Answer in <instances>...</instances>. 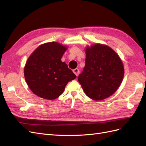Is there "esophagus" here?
<instances>
[{"label":"esophagus","instance_id":"obj_1","mask_svg":"<svg viewBox=\"0 0 146 146\" xmlns=\"http://www.w3.org/2000/svg\"><path fill=\"white\" fill-rule=\"evenodd\" d=\"M73 73L75 74V75H76V76H78V75H79V73H80V70L78 69V68H76V69L73 70Z\"/></svg>","mask_w":146,"mask_h":146}]
</instances>
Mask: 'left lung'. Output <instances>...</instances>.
<instances>
[{
  "mask_svg": "<svg viewBox=\"0 0 146 146\" xmlns=\"http://www.w3.org/2000/svg\"><path fill=\"white\" fill-rule=\"evenodd\" d=\"M85 66L78 77L86 96L101 100L113 95L124 75L122 60L108 46L97 44L85 50Z\"/></svg>",
  "mask_w": 146,
  "mask_h": 146,
  "instance_id": "left-lung-1",
  "label": "left lung"
}]
</instances>
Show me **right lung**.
<instances>
[{"label": "right lung", "instance_id": "right-lung-1", "mask_svg": "<svg viewBox=\"0 0 146 146\" xmlns=\"http://www.w3.org/2000/svg\"><path fill=\"white\" fill-rule=\"evenodd\" d=\"M66 49L58 42H47L37 48L29 57L24 67V77L37 96L54 100L63 94L68 82L76 78L61 60Z\"/></svg>", "mask_w": 146, "mask_h": 146}]
</instances>
